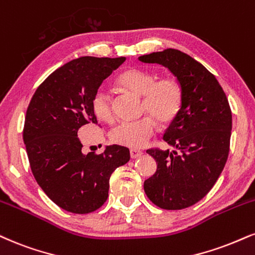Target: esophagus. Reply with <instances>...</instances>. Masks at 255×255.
<instances>
[{
	"label": "esophagus",
	"instance_id": "1",
	"mask_svg": "<svg viewBox=\"0 0 255 255\" xmlns=\"http://www.w3.org/2000/svg\"><path fill=\"white\" fill-rule=\"evenodd\" d=\"M129 153H130V158L131 159L139 158V157H141V154H142V152H141L140 149H135V148H131Z\"/></svg>",
	"mask_w": 255,
	"mask_h": 255
}]
</instances>
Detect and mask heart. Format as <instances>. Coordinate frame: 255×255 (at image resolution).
Masks as SVG:
<instances>
[{
	"mask_svg": "<svg viewBox=\"0 0 255 255\" xmlns=\"http://www.w3.org/2000/svg\"><path fill=\"white\" fill-rule=\"evenodd\" d=\"M115 82L126 90L142 96V112L151 115L160 125H170L182 110V87L172 77L157 79L151 71L130 67L120 72ZM91 109L101 121H113L112 102L107 94L97 91L91 101ZM152 119L147 116L136 122L120 124L110 131V140L120 146L140 148L154 135L157 128Z\"/></svg>",
	"mask_w": 255,
	"mask_h": 255,
	"instance_id": "1",
	"label": "heart"
}]
</instances>
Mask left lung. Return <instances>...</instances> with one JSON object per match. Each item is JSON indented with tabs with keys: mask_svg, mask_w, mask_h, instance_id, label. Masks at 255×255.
<instances>
[{
	"mask_svg": "<svg viewBox=\"0 0 255 255\" xmlns=\"http://www.w3.org/2000/svg\"><path fill=\"white\" fill-rule=\"evenodd\" d=\"M139 60L167 67L182 87V110L162 136L176 149H147L157 161V171L145 180L143 189L161 209H184L210 191L225 167L232 134L231 107L215 76L186 53L167 48Z\"/></svg>",
	"mask_w": 255,
	"mask_h": 255,
	"instance_id": "1",
	"label": "left lung"
}]
</instances>
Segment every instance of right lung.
Instances as JSON below:
<instances>
[{
	"label": "right lung",
	"instance_id": "obj_1",
	"mask_svg": "<svg viewBox=\"0 0 255 255\" xmlns=\"http://www.w3.org/2000/svg\"><path fill=\"white\" fill-rule=\"evenodd\" d=\"M126 60L81 57L45 79L30 100L23 142L33 176L51 201L73 214L97 210L108 198L115 168L129 161L127 147L107 146L103 153L82 152V126L97 124L91 101L98 88Z\"/></svg>",
	"mask_w": 255,
	"mask_h": 255
}]
</instances>
